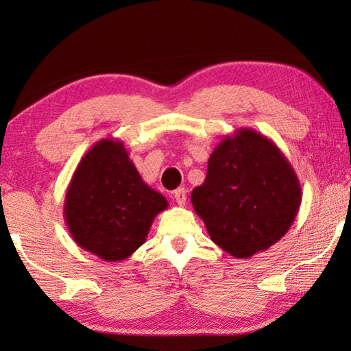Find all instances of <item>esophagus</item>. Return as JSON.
Listing matches in <instances>:
<instances>
[{
  "label": "esophagus",
  "mask_w": 351,
  "mask_h": 351,
  "mask_svg": "<svg viewBox=\"0 0 351 351\" xmlns=\"http://www.w3.org/2000/svg\"><path fill=\"white\" fill-rule=\"evenodd\" d=\"M173 197L176 199L178 206H184V204H186V201H187V190L186 189H176Z\"/></svg>",
  "instance_id": "1"
}]
</instances>
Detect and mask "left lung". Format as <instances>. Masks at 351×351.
I'll list each match as a JSON object with an SVG mask.
<instances>
[{
	"instance_id": "obj_1",
	"label": "left lung",
	"mask_w": 351,
	"mask_h": 351,
	"mask_svg": "<svg viewBox=\"0 0 351 351\" xmlns=\"http://www.w3.org/2000/svg\"><path fill=\"white\" fill-rule=\"evenodd\" d=\"M192 204L210 240L235 258H251L288 232L302 187L280 148L252 128H239L215 147Z\"/></svg>"
}]
</instances>
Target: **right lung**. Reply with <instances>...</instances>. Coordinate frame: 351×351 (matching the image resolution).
<instances>
[{
	"label": "right lung",
	"instance_id": "add662e5",
	"mask_svg": "<svg viewBox=\"0 0 351 351\" xmlns=\"http://www.w3.org/2000/svg\"><path fill=\"white\" fill-rule=\"evenodd\" d=\"M167 199L142 180L122 141L94 144L71 180L63 215L82 249L105 261L128 258L144 245Z\"/></svg>",
	"mask_w": 351,
	"mask_h": 351
}]
</instances>
